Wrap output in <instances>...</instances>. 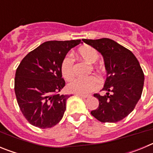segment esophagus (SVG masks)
Instances as JSON below:
<instances>
[{"label":"esophagus","instance_id":"34e87169","mask_svg":"<svg viewBox=\"0 0 153 153\" xmlns=\"http://www.w3.org/2000/svg\"><path fill=\"white\" fill-rule=\"evenodd\" d=\"M77 96H79V97H81V98H83V99H86V98H88V97H90V96H88V95H81V94H77Z\"/></svg>","mask_w":153,"mask_h":153}]
</instances>
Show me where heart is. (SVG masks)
<instances>
[{
    "label": "heart",
    "instance_id": "heart-1",
    "mask_svg": "<svg viewBox=\"0 0 153 153\" xmlns=\"http://www.w3.org/2000/svg\"><path fill=\"white\" fill-rule=\"evenodd\" d=\"M78 54L87 63H95L99 58V53L94 47L89 45L81 47L78 50ZM62 76L66 80H70L74 77V61L70 55H67L60 64ZM100 81L97 76H92L86 79H76L67 84V90L69 93L86 95L98 90Z\"/></svg>",
    "mask_w": 153,
    "mask_h": 153
}]
</instances>
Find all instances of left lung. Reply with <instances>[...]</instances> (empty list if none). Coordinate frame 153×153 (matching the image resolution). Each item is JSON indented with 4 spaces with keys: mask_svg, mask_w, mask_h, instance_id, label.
Listing matches in <instances>:
<instances>
[{
    "mask_svg": "<svg viewBox=\"0 0 153 153\" xmlns=\"http://www.w3.org/2000/svg\"><path fill=\"white\" fill-rule=\"evenodd\" d=\"M84 43L101 53L106 70L102 90L95 93L99 106L92 116L102 123H117L126 117L140 100L144 84V74L135 55L129 50L109 38L83 39Z\"/></svg>",
    "mask_w": 153,
    "mask_h": 153,
    "instance_id": "1",
    "label": "left lung"
}]
</instances>
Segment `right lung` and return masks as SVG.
<instances>
[{"label":"right lung","mask_w":153,"mask_h":153,"mask_svg":"<svg viewBox=\"0 0 153 153\" xmlns=\"http://www.w3.org/2000/svg\"><path fill=\"white\" fill-rule=\"evenodd\" d=\"M81 40L47 41L30 51L19 64L14 91L21 113L31 125L40 129L54 126L66 110L72 95H60L64 87L60 64L71 48Z\"/></svg>","instance_id":"obj_1"}]
</instances>
